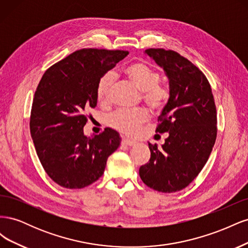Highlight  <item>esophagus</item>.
Wrapping results in <instances>:
<instances>
[{"label": "esophagus", "mask_w": 248, "mask_h": 248, "mask_svg": "<svg viewBox=\"0 0 248 248\" xmlns=\"http://www.w3.org/2000/svg\"><path fill=\"white\" fill-rule=\"evenodd\" d=\"M122 145H126V146H134L137 144L134 140H127V139H122Z\"/></svg>", "instance_id": "obj_1"}]
</instances>
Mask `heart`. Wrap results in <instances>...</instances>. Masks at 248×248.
Here are the masks:
<instances>
[{
    "instance_id": "1",
    "label": "heart",
    "mask_w": 248,
    "mask_h": 248,
    "mask_svg": "<svg viewBox=\"0 0 248 248\" xmlns=\"http://www.w3.org/2000/svg\"><path fill=\"white\" fill-rule=\"evenodd\" d=\"M126 77L141 91V98L152 111H159L167 106L170 93V90L159 85L160 74L144 62H137L125 68ZM116 81L114 72L104 73L97 82L96 97L100 103H108L110 100L111 91ZM148 120V112L144 108L134 110L119 109L111 114L108 123L112 128L126 136H132L139 127Z\"/></svg>"
}]
</instances>
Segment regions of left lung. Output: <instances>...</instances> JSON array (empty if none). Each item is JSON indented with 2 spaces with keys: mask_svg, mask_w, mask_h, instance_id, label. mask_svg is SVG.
<instances>
[{
  "mask_svg": "<svg viewBox=\"0 0 248 248\" xmlns=\"http://www.w3.org/2000/svg\"><path fill=\"white\" fill-rule=\"evenodd\" d=\"M163 68L170 97L162 109L156 132H169L161 149L149 142L150 160L140 168L147 186L176 192L188 186L204 168L217 133L216 107L205 74L174 50H145Z\"/></svg>",
  "mask_w": 248,
  "mask_h": 248,
  "instance_id": "1",
  "label": "left lung"
}]
</instances>
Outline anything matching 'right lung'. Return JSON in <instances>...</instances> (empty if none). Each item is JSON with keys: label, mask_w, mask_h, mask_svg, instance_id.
Instances as JSON below:
<instances>
[{"label": "right lung", "mask_w": 248, "mask_h": 248, "mask_svg": "<svg viewBox=\"0 0 248 248\" xmlns=\"http://www.w3.org/2000/svg\"><path fill=\"white\" fill-rule=\"evenodd\" d=\"M129 52L84 48L44 72L34 95L30 130L37 155L49 178L69 189L97 181L119 148V133L106 128L87 137L86 110L97 104L99 78Z\"/></svg>", "instance_id": "obj_1"}]
</instances>
